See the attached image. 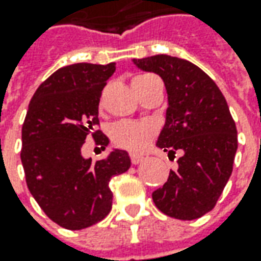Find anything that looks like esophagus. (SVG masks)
<instances>
[{
    "label": "esophagus",
    "mask_w": 261,
    "mask_h": 261,
    "mask_svg": "<svg viewBox=\"0 0 261 261\" xmlns=\"http://www.w3.org/2000/svg\"><path fill=\"white\" fill-rule=\"evenodd\" d=\"M143 156H137V154H131V163L133 165H139V163H141L143 162Z\"/></svg>",
    "instance_id": "34e87169"
}]
</instances>
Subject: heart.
<instances>
[{
    "label": "heart",
    "mask_w": 261,
    "mask_h": 261,
    "mask_svg": "<svg viewBox=\"0 0 261 261\" xmlns=\"http://www.w3.org/2000/svg\"><path fill=\"white\" fill-rule=\"evenodd\" d=\"M146 76H137L139 81ZM110 136L117 147L128 150L131 153H141L150 144L154 136V128L148 122L118 121L110 130Z\"/></svg>",
    "instance_id": "heart-1"
}]
</instances>
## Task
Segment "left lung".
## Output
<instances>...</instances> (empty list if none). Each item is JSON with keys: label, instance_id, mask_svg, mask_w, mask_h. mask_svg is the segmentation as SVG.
<instances>
[{"label": "left lung", "instance_id": "left-lung-1", "mask_svg": "<svg viewBox=\"0 0 261 261\" xmlns=\"http://www.w3.org/2000/svg\"><path fill=\"white\" fill-rule=\"evenodd\" d=\"M163 79L167 92L165 125L158 147L177 159L153 202L176 220H196L215 206L228 182L237 151V128L220 88L189 60L169 55L133 59Z\"/></svg>", "mask_w": 261, "mask_h": 261}]
</instances>
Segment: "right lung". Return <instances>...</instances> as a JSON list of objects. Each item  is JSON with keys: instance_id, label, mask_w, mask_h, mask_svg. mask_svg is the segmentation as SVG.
I'll use <instances>...</instances> for the list:
<instances>
[{"instance_id": "obj_1", "label": "right lung", "mask_w": 261, "mask_h": 261, "mask_svg": "<svg viewBox=\"0 0 261 261\" xmlns=\"http://www.w3.org/2000/svg\"><path fill=\"white\" fill-rule=\"evenodd\" d=\"M114 72L115 63L58 69L34 92L24 120L21 163L29 191L50 220L66 229L103 220L113 206L110 179L131 166L128 153L120 148L98 162L81 153L89 134H101L95 133L98 105ZM108 143L103 134L96 139L102 150Z\"/></svg>"}]
</instances>
